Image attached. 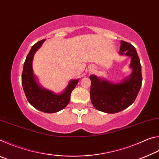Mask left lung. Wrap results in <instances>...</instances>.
Returning a JSON list of instances; mask_svg holds the SVG:
<instances>
[{"instance_id":"left-lung-1","label":"left lung","mask_w":159,"mask_h":159,"mask_svg":"<svg viewBox=\"0 0 159 159\" xmlns=\"http://www.w3.org/2000/svg\"><path fill=\"white\" fill-rule=\"evenodd\" d=\"M120 43V54L125 53L131 57L133 73L130 77L114 84L94 75L90 76L91 102L99 111L108 114L118 113L130 106L138 96L142 82L140 61L135 48L125 41H121Z\"/></svg>"}]
</instances>
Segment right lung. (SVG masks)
Segmentation results:
<instances>
[{"label":"right lung","mask_w":159,"mask_h":159,"mask_svg":"<svg viewBox=\"0 0 159 159\" xmlns=\"http://www.w3.org/2000/svg\"><path fill=\"white\" fill-rule=\"evenodd\" d=\"M45 40L35 43L26 56L21 74V83L26 99L32 106L43 112L55 113L63 109L69 104L71 93L76 86L79 80H71L66 89L60 95L53 94L38 85L32 69V61L35 52L41 46Z\"/></svg>","instance_id":"obj_1"}]
</instances>
